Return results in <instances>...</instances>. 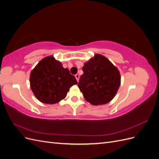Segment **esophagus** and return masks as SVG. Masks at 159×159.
I'll return each mask as SVG.
<instances>
[{
    "label": "esophagus",
    "mask_w": 159,
    "mask_h": 159,
    "mask_svg": "<svg viewBox=\"0 0 159 159\" xmlns=\"http://www.w3.org/2000/svg\"><path fill=\"white\" fill-rule=\"evenodd\" d=\"M75 78H76V80H77V81H79V79H80V75L78 74H75Z\"/></svg>",
    "instance_id": "1"
}]
</instances>
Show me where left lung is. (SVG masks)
Listing matches in <instances>:
<instances>
[{"instance_id":"left-lung-1","label":"left lung","mask_w":159,"mask_h":159,"mask_svg":"<svg viewBox=\"0 0 159 159\" xmlns=\"http://www.w3.org/2000/svg\"><path fill=\"white\" fill-rule=\"evenodd\" d=\"M78 88L90 103L98 105L109 102L120 86L119 71L107 57L95 54L84 64Z\"/></svg>"}]
</instances>
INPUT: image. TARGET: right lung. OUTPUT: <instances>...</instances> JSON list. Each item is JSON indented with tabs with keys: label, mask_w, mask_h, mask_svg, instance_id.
<instances>
[{
	"label": "right lung",
	"mask_w": 159,
	"mask_h": 159,
	"mask_svg": "<svg viewBox=\"0 0 159 159\" xmlns=\"http://www.w3.org/2000/svg\"><path fill=\"white\" fill-rule=\"evenodd\" d=\"M30 87L36 98L41 102L54 104L66 98L70 88L77 84L75 76L53 56L42 59L32 70Z\"/></svg>",
	"instance_id": "right-lung-1"
}]
</instances>
